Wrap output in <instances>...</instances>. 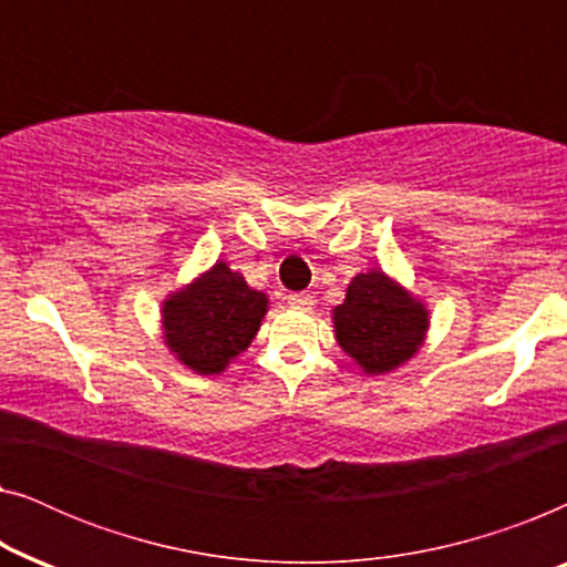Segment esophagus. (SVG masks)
<instances>
[{"mask_svg": "<svg viewBox=\"0 0 567 567\" xmlns=\"http://www.w3.org/2000/svg\"><path fill=\"white\" fill-rule=\"evenodd\" d=\"M289 305H291V309H301V312H309V309L315 307V297H312V293H305V291L289 293Z\"/></svg>", "mask_w": 567, "mask_h": 567, "instance_id": "obj_1", "label": "esophagus"}]
</instances>
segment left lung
Masks as SVG:
<instances>
[{
    "label": "left lung",
    "instance_id": "obj_1",
    "mask_svg": "<svg viewBox=\"0 0 567 567\" xmlns=\"http://www.w3.org/2000/svg\"><path fill=\"white\" fill-rule=\"evenodd\" d=\"M429 315V307L405 286L371 268L348 284L343 305L332 309V328L343 353L377 377L400 369L421 351Z\"/></svg>",
    "mask_w": 567,
    "mask_h": 567
}]
</instances>
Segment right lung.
I'll return each mask as SVG.
<instances>
[{"instance_id": "obj_1", "label": "right lung", "mask_w": 567, "mask_h": 567, "mask_svg": "<svg viewBox=\"0 0 567 567\" xmlns=\"http://www.w3.org/2000/svg\"><path fill=\"white\" fill-rule=\"evenodd\" d=\"M268 297L243 274L216 260L162 301V338L169 353L196 374H221L258 336Z\"/></svg>"}]
</instances>
